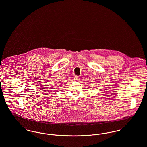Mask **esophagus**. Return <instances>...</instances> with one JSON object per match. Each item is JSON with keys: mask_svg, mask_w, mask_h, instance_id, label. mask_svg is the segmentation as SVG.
<instances>
[{"mask_svg": "<svg viewBox=\"0 0 147 147\" xmlns=\"http://www.w3.org/2000/svg\"><path fill=\"white\" fill-rule=\"evenodd\" d=\"M80 79V77L79 76H75L74 78V80L76 81H78Z\"/></svg>", "mask_w": 147, "mask_h": 147, "instance_id": "1", "label": "esophagus"}]
</instances>
